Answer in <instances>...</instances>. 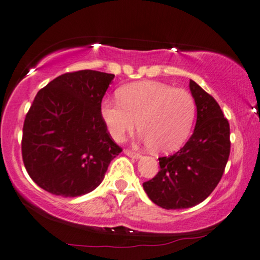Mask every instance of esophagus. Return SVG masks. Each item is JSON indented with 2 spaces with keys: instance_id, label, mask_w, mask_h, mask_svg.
Here are the masks:
<instances>
[{
  "instance_id": "1",
  "label": "esophagus",
  "mask_w": 260,
  "mask_h": 260,
  "mask_svg": "<svg viewBox=\"0 0 260 260\" xmlns=\"http://www.w3.org/2000/svg\"><path fill=\"white\" fill-rule=\"evenodd\" d=\"M123 152H124V154H127L128 157H132V158H140V153L134 152V151H132V150L126 149L123 151Z\"/></svg>"
}]
</instances>
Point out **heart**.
I'll return each mask as SVG.
<instances>
[{
  "label": "heart",
  "instance_id": "b5f03b06",
  "mask_svg": "<svg viewBox=\"0 0 260 260\" xmlns=\"http://www.w3.org/2000/svg\"><path fill=\"white\" fill-rule=\"evenodd\" d=\"M119 100L106 98L101 115L110 137L122 141L137 126L140 139L156 152L176 150L188 138L197 115L192 93L158 81H138L121 87Z\"/></svg>",
  "mask_w": 260,
  "mask_h": 260
}]
</instances>
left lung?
Wrapping results in <instances>:
<instances>
[{
  "mask_svg": "<svg viewBox=\"0 0 260 260\" xmlns=\"http://www.w3.org/2000/svg\"><path fill=\"white\" fill-rule=\"evenodd\" d=\"M189 90L197 104L194 132L176 153L159 157V172L144 182L149 198L167 210L192 208L211 194L231 153V128L221 107L196 81Z\"/></svg>",
  "mask_w": 260,
  "mask_h": 260,
  "instance_id": "8db88e82",
  "label": "left lung"
}]
</instances>
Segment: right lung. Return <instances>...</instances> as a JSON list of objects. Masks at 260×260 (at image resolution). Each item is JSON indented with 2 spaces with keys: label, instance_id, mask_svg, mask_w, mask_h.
<instances>
[{
  "label": "right lung",
  "instance_id": "obj_1",
  "mask_svg": "<svg viewBox=\"0 0 260 260\" xmlns=\"http://www.w3.org/2000/svg\"><path fill=\"white\" fill-rule=\"evenodd\" d=\"M115 75L62 74L38 91L25 117L21 152L37 185L55 196L86 194L122 149L110 138L101 103Z\"/></svg>",
  "mask_w": 260,
  "mask_h": 260
}]
</instances>
